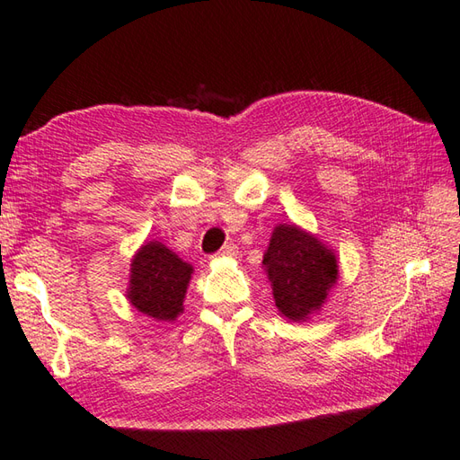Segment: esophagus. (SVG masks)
Segmentation results:
<instances>
[{"label":"esophagus","instance_id":"obj_1","mask_svg":"<svg viewBox=\"0 0 460 460\" xmlns=\"http://www.w3.org/2000/svg\"><path fill=\"white\" fill-rule=\"evenodd\" d=\"M237 252H239V249H237L235 243H227V245H223V249L217 252V257L231 259V257H235Z\"/></svg>","mask_w":460,"mask_h":460}]
</instances>
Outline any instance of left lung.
<instances>
[{"instance_id": "1", "label": "left lung", "mask_w": 460, "mask_h": 460, "mask_svg": "<svg viewBox=\"0 0 460 460\" xmlns=\"http://www.w3.org/2000/svg\"><path fill=\"white\" fill-rule=\"evenodd\" d=\"M262 267L279 314L292 322L318 314L340 277L334 249L295 223L272 229Z\"/></svg>"}]
</instances>
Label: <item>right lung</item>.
I'll return each mask as SVG.
<instances>
[{
	"label": "right lung",
	"instance_id": "1",
	"mask_svg": "<svg viewBox=\"0 0 460 460\" xmlns=\"http://www.w3.org/2000/svg\"><path fill=\"white\" fill-rule=\"evenodd\" d=\"M193 267L160 241H146L130 262L126 298L144 316L173 322L183 312Z\"/></svg>",
	"mask_w": 460,
	"mask_h": 460
}]
</instances>
